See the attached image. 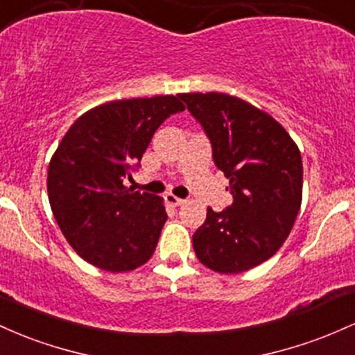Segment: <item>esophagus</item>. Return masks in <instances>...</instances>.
I'll return each mask as SVG.
<instances>
[{"mask_svg":"<svg viewBox=\"0 0 355 355\" xmlns=\"http://www.w3.org/2000/svg\"><path fill=\"white\" fill-rule=\"evenodd\" d=\"M164 199H166L167 205H171V206H181V205H184V202H186L184 199L174 196V194H171V193H167L166 196H164Z\"/></svg>","mask_w":355,"mask_h":355,"instance_id":"obj_1","label":"esophagus"}]
</instances>
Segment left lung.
I'll return each mask as SVG.
<instances>
[{"label":"left lung","instance_id":"left-lung-1","mask_svg":"<svg viewBox=\"0 0 355 355\" xmlns=\"http://www.w3.org/2000/svg\"><path fill=\"white\" fill-rule=\"evenodd\" d=\"M230 179L233 205L193 234L198 260L218 273H241L272 258L288 238L302 205L300 150L288 132L258 107L228 94H181Z\"/></svg>","mask_w":355,"mask_h":355}]
</instances>
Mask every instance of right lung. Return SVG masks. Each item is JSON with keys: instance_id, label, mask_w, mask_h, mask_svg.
I'll list each match as a JSON object with an SVG mask.
<instances>
[{"instance_id": "right-lung-1", "label": "right lung", "mask_w": 355, "mask_h": 355, "mask_svg": "<svg viewBox=\"0 0 355 355\" xmlns=\"http://www.w3.org/2000/svg\"><path fill=\"white\" fill-rule=\"evenodd\" d=\"M184 105L174 95L114 101L71 124L49 166V199L78 257L119 273L144 265L167 220L162 198L124 186L157 127Z\"/></svg>"}]
</instances>
